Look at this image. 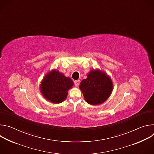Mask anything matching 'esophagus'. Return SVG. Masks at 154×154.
<instances>
[{
  "label": "esophagus",
  "mask_w": 154,
  "mask_h": 154,
  "mask_svg": "<svg viewBox=\"0 0 154 154\" xmlns=\"http://www.w3.org/2000/svg\"><path fill=\"white\" fill-rule=\"evenodd\" d=\"M80 84V80H75L74 81V85L76 87H77Z\"/></svg>",
  "instance_id": "esophagus-1"
}]
</instances>
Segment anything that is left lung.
Listing matches in <instances>:
<instances>
[{"label":"left lung","instance_id":"left-lung-1","mask_svg":"<svg viewBox=\"0 0 154 154\" xmlns=\"http://www.w3.org/2000/svg\"><path fill=\"white\" fill-rule=\"evenodd\" d=\"M79 88L88 103L97 105L110 96L113 85L106 73L99 69H92L88 73L87 78L81 81Z\"/></svg>","mask_w":154,"mask_h":154}]
</instances>
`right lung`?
Segmentation results:
<instances>
[{"label": "right lung", "mask_w": 154, "mask_h": 154, "mask_svg": "<svg viewBox=\"0 0 154 154\" xmlns=\"http://www.w3.org/2000/svg\"><path fill=\"white\" fill-rule=\"evenodd\" d=\"M73 85L74 82L70 77L53 69L43 78L39 88L42 96L47 100L53 103H60L66 99L68 91Z\"/></svg>", "instance_id": "add662e5"}]
</instances>
